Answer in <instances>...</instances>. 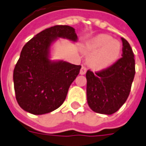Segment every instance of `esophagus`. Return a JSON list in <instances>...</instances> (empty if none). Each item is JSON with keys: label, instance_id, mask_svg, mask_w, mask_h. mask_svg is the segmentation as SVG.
Segmentation results:
<instances>
[{"label": "esophagus", "instance_id": "1", "mask_svg": "<svg viewBox=\"0 0 146 146\" xmlns=\"http://www.w3.org/2000/svg\"><path fill=\"white\" fill-rule=\"evenodd\" d=\"M86 72H87V69H86L85 67H82L80 70V74L81 75H83V74H86Z\"/></svg>", "mask_w": 146, "mask_h": 146}]
</instances>
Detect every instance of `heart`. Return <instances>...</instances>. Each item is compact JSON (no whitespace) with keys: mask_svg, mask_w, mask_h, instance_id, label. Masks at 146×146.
Segmentation results:
<instances>
[{"mask_svg":"<svg viewBox=\"0 0 146 146\" xmlns=\"http://www.w3.org/2000/svg\"><path fill=\"white\" fill-rule=\"evenodd\" d=\"M122 45L108 35H99L89 39L83 46L88 55L87 63L94 70H103L113 65L120 57Z\"/></svg>","mask_w":146,"mask_h":146,"instance_id":"obj_1","label":"heart"}]
</instances>
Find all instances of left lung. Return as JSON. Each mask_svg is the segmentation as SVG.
Instances as JSON below:
<instances>
[{
    "label": "left lung",
    "instance_id": "left-lung-1",
    "mask_svg": "<svg viewBox=\"0 0 146 146\" xmlns=\"http://www.w3.org/2000/svg\"><path fill=\"white\" fill-rule=\"evenodd\" d=\"M123 55L110 68L94 74L86 73L87 100L93 111L111 115L126 102L135 76L134 54L128 42L121 38Z\"/></svg>",
    "mask_w": 146,
    "mask_h": 146
}]
</instances>
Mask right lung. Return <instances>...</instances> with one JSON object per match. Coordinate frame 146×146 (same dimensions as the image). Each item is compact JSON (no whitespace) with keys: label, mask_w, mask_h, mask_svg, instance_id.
<instances>
[{"label":"right lung","mask_w":146,"mask_h":146,"mask_svg":"<svg viewBox=\"0 0 146 146\" xmlns=\"http://www.w3.org/2000/svg\"><path fill=\"white\" fill-rule=\"evenodd\" d=\"M58 39L78 41L75 30L57 25L42 30L26 43L13 70L16 99L23 110L42 115L62 104L81 65L52 60V46Z\"/></svg>","instance_id":"obj_1"}]
</instances>
